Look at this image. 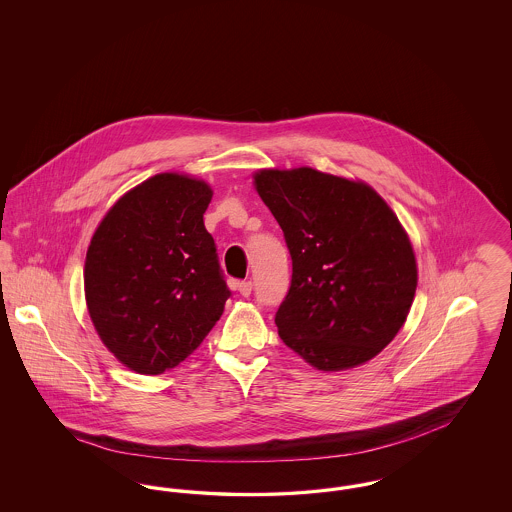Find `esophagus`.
<instances>
[{
	"label": "esophagus",
	"instance_id": "34e87169",
	"mask_svg": "<svg viewBox=\"0 0 512 512\" xmlns=\"http://www.w3.org/2000/svg\"><path fill=\"white\" fill-rule=\"evenodd\" d=\"M236 290L242 293L244 297H249V295H251V290H253V284H251V280H244V282H238V284H236Z\"/></svg>",
	"mask_w": 512,
	"mask_h": 512
}]
</instances>
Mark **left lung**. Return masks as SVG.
Masks as SVG:
<instances>
[{
  "label": "left lung",
  "mask_w": 512,
  "mask_h": 512,
  "mask_svg": "<svg viewBox=\"0 0 512 512\" xmlns=\"http://www.w3.org/2000/svg\"><path fill=\"white\" fill-rule=\"evenodd\" d=\"M255 188L292 255L278 336L326 372L376 357L405 324L418 280L388 203L365 182L309 167L255 172Z\"/></svg>",
  "instance_id": "1"
}]
</instances>
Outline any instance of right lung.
<instances>
[{"mask_svg":"<svg viewBox=\"0 0 512 512\" xmlns=\"http://www.w3.org/2000/svg\"><path fill=\"white\" fill-rule=\"evenodd\" d=\"M213 192L176 172L147 178L109 209L84 267L88 313L134 372L163 374L217 324L230 290L203 213Z\"/></svg>","mask_w":512,"mask_h":512,"instance_id":"right-lung-1","label":"right lung"}]
</instances>
